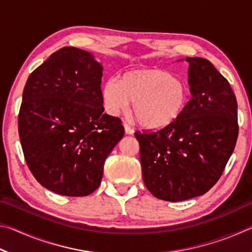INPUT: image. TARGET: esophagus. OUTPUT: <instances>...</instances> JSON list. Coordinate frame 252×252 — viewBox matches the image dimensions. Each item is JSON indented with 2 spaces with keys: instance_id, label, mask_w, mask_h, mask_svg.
<instances>
[{
  "instance_id": "obj_1",
  "label": "esophagus",
  "mask_w": 252,
  "mask_h": 252,
  "mask_svg": "<svg viewBox=\"0 0 252 252\" xmlns=\"http://www.w3.org/2000/svg\"><path fill=\"white\" fill-rule=\"evenodd\" d=\"M123 126H125V131H126V134H132V133H133V132H134L133 127H131L129 125H127L126 122L123 123Z\"/></svg>"
}]
</instances>
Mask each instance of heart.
Masks as SVG:
<instances>
[{
	"label": "heart",
	"mask_w": 252,
	"mask_h": 252,
	"mask_svg": "<svg viewBox=\"0 0 252 252\" xmlns=\"http://www.w3.org/2000/svg\"><path fill=\"white\" fill-rule=\"evenodd\" d=\"M102 99L112 116L126 112L132 102V114L146 129H162L174 122L185 111L189 90L185 81L168 71L144 69L129 71L120 81L110 78L102 87Z\"/></svg>",
	"instance_id": "heart-1"
}]
</instances>
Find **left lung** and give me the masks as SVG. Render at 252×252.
I'll use <instances>...</instances> for the list:
<instances>
[{
	"instance_id": "8db88e82",
	"label": "left lung",
	"mask_w": 252,
	"mask_h": 252,
	"mask_svg": "<svg viewBox=\"0 0 252 252\" xmlns=\"http://www.w3.org/2000/svg\"><path fill=\"white\" fill-rule=\"evenodd\" d=\"M189 62L191 97L176 121L136 131L147 189L165 201H182L216 185L236 147L238 104L228 80L203 58Z\"/></svg>"
}]
</instances>
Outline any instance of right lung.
<instances>
[{"instance_id": "obj_1", "label": "right lung", "mask_w": 252, "mask_h": 252, "mask_svg": "<svg viewBox=\"0 0 252 252\" xmlns=\"http://www.w3.org/2000/svg\"><path fill=\"white\" fill-rule=\"evenodd\" d=\"M102 75L92 54L64 46L24 87L18 119L24 159L37 182L58 194L96 190L105 159L125 134L120 119L103 113Z\"/></svg>"}]
</instances>
